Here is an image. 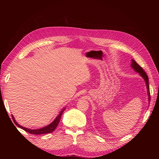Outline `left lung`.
I'll list each match as a JSON object with an SVG mask.
<instances>
[{"instance_id": "1", "label": "left lung", "mask_w": 159, "mask_h": 159, "mask_svg": "<svg viewBox=\"0 0 159 159\" xmlns=\"http://www.w3.org/2000/svg\"><path fill=\"white\" fill-rule=\"evenodd\" d=\"M131 68L135 71L137 73L139 74L142 78L144 79L145 81L146 84V87L147 89V95H148V103H150V100H151V97H150V91H149V85H148V76L146 74L145 71L143 70V68L139 66L137 62L134 61V60H131Z\"/></svg>"}]
</instances>
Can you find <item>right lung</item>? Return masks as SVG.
Here are the masks:
<instances>
[{
    "mask_svg": "<svg viewBox=\"0 0 159 159\" xmlns=\"http://www.w3.org/2000/svg\"><path fill=\"white\" fill-rule=\"evenodd\" d=\"M66 107H64V109H62L61 110V111L59 113V114L57 115V117L55 118V119L50 124L48 125H46V127H42L40 129H28V128H26V127H23L22 125H19L16 121L15 119H14V117L13 116V115H12V119L13 121L14 122V123H15L16 125V126L18 127L19 128H20L23 130H25V131L29 133L30 134H46V133H52L54 131V130L56 129V128L57 127V126L58 125V123L60 121V119H61V115L62 113H63L64 111L65 110Z\"/></svg>",
    "mask_w": 159,
    "mask_h": 159,
    "instance_id": "1",
    "label": "right lung"
}]
</instances>
